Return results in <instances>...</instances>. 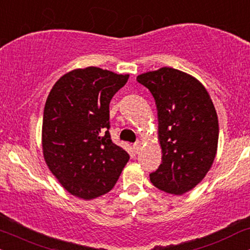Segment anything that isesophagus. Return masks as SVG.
Wrapping results in <instances>:
<instances>
[{"label": "esophagus", "mask_w": 250, "mask_h": 250, "mask_svg": "<svg viewBox=\"0 0 250 250\" xmlns=\"http://www.w3.org/2000/svg\"><path fill=\"white\" fill-rule=\"evenodd\" d=\"M132 147H134L136 153H138L142 149V143L141 142H136L135 144H134V146H132Z\"/></svg>", "instance_id": "1"}]
</instances>
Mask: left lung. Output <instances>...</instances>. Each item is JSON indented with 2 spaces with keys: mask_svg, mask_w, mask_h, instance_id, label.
<instances>
[{
  "mask_svg": "<svg viewBox=\"0 0 250 250\" xmlns=\"http://www.w3.org/2000/svg\"><path fill=\"white\" fill-rule=\"evenodd\" d=\"M137 81L148 89L158 109L162 164L149 174L161 191L182 195L195 188L214 162L218 119L202 83L171 67L146 72Z\"/></svg>",
  "mask_w": 250,
  "mask_h": 250,
  "instance_id": "8db88e82",
  "label": "left lung"
}]
</instances>
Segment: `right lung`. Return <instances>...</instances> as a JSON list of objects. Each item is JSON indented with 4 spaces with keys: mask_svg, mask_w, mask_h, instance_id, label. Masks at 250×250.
I'll return each mask as SVG.
<instances>
[{
    "mask_svg": "<svg viewBox=\"0 0 250 250\" xmlns=\"http://www.w3.org/2000/svg\"><path fill=\"white\" fill-rule=\"evenodd\" d=\"M129 74L99 67L62 75L46 98L42 123L45 164L62 188L90 200L111 191L129 161L112 142L109 102Z\"/></svg>",
    "mask_w": 250,
    "mask_h": 250,
    "instance_id": "add662e5",
    "label": "right lung"
}]
</instances>
